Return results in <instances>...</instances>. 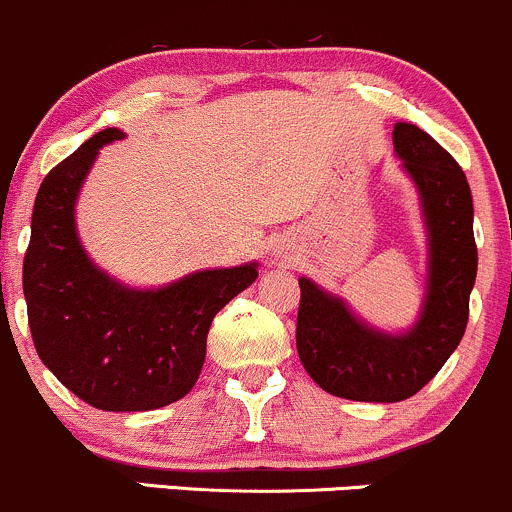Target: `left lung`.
I'll return each mask as SVG.
<instances>
[{
  "label": "left lung",
  "instance_id": "left-lung-1",
  "mask_svg": "<svg viewBox=\"0 0 512 512\" xmlns=\"http://www.w3.org/2000/svg\"><path fill=\"white\" fill-rule=\"evenodd\" d=\"M394 152L421 198L428 278L416 324L392 333L360 319L343 297L300 278L297 353L324 392L350 401H404L438 375L462 341L476 280L474 203L464 171L428 132L394 125Z\"/></svg>",
  "mask_w": 512,
  "mask_h": 512
}]
</instances>
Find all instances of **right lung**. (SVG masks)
I'll use <instances>...</instances> for the list:
<instances>
[{
  "mask_svg": "<svg viewBox=\"0 0 512 512\" xmlns=\"http://www.w3.org/2000/svg\"><path fill=\"white\" fill-rule=\"evenodd\" d=\"M125 132H96L40 183L24 258L28 326L45 367L101 411H152L198 382L215 314L258 278V263L130 287L101 271L77 234V205L99 149Z\"/></svg>",
  "mask_w": 512,
  "mask_h": 512,
  "instance_id": "add662e5",
  "label": "right lung"
}]
</instances>
